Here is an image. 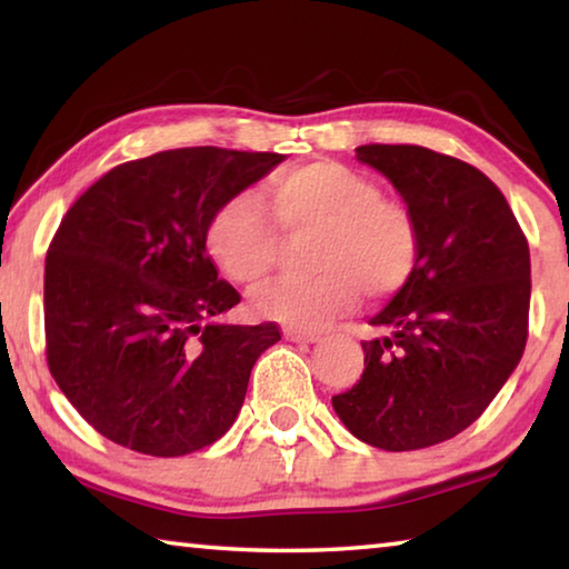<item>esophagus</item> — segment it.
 I'll use <instances>...</instances> for the list:
<instances>
[{
	"label": "esophagus",
	"mask_w": 569,
	"mask_h": 569,
	"mask_svg": "<svg viewBox=\"0 0 569 569\" xmlns=\"http://www.w3.org/2000/svg\"><path fill=\"white\" fill-rule=\"evenodd\" d=\"M283 336H286L288 341H296V343H313V341L321 339V333L306 331V329H296V326H286Z\"/></svg>",
	"instance_id": "obj_1"
}]
</instances>
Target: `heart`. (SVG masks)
<instances>
[{"mask_svg": "<svg viewBox=\"0 0 569 569\" xmlns=\"http://www.w3.org/2000/svg\"><path fill=\"white\" fill-rule=\"evenodd\" d=\"M286 236L311 233L306 276H286L253 296L266 319L319 329L407 281L417 261V226L369 176L336 160L273 172L256 192H236L208 223V253L230 281L253 288L271 273Z\"/></svg>", "mask_w": 569, "mask_h": 569, "instance_id": "heart-1", "label": "heart"}]
</instances>
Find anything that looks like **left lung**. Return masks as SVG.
Returning a JSON list of instances; mask_svg holds the SVG:
<instances>
[{
    "label": "left lung",
    "instance_id": "obj_1",
    "mask_svg": "<svg viewBox=\"0 0 569 569\" xmlns=\"http://www.w3.org/2000/svg\"><path fill=\"white\" fill-rule=\"evenodd\" d=\"M417 226V261L369 321L359 383L331 399L356 439L435 447L481 417L517 369L529 323V246L492 180L421 146H361Z\"/></svg>",
    "mask_w": 569,
    "mask_h": 569
}]
</instances>
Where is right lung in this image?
<instances>
[{
	"label": "right lung",
	"mask_w": 569,
	"mask_h": 569,
	"mask_svg": "<svg viewBox=\"0 0 569 569\" xmlns=\"http://www.w3.org/2000/svg\"><path fill=\"white\" fill-rule=\"evenodd\" d=\"M283 156L178 148L112 168L67 210L44 258V351L102 437L150 457L213 445L243 407L278 323H220L240 301L208 223Z\"/></svg>",
	"instance_id": "1"
}]
</instances>
